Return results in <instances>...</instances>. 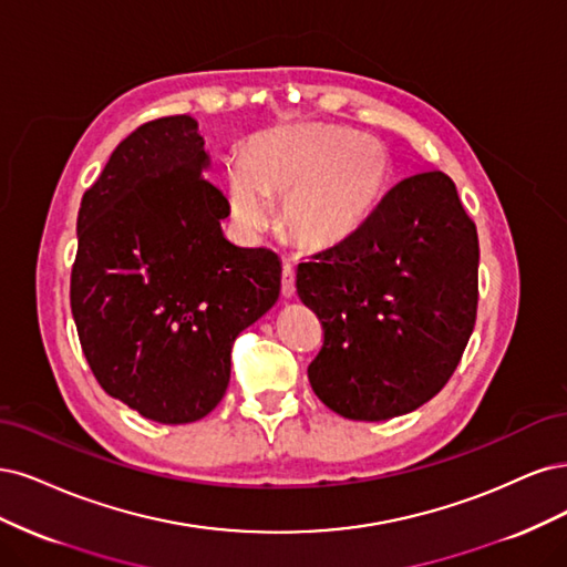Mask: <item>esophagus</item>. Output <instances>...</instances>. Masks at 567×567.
<instances>
[{
    "instance_id": "esophagus-1",
    "label": "esophagus",
    "mask_w": 567,
    "mask_h": 567,
    "mask_svg": "<svg viewBox=\"0 0 567 567\" xmlns=\"http://www.w3.org/2000/svg\"><path fill=\"white\" fill-rule=\"evenodd\" d=\"M282 297L285 299H291L295 297V268H291V264H285L282 266Z\"/></svg>"
}]
</instances>
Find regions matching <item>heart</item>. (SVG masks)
Returning <instances> with one entry per match:
<instances>
[{
  "label": "heart",
  "mask_w": 567,
  "mask_h": 567,
  "mask_svg": "<svg viewBox=\"0 0 567 567\" xmlns=\"http://www.w3.org/2000/svg\"><path fill=\"white\" fill-rule=\"evenodd\" d=\"M391 184L383 145L343 126L297 124L254 136L245 164L228 169V207L243 230H259L268 197H282L280 224L306 249L351 240Z\"/></svg>",
  "instance_id": "b5f03b06"
}]
</instances>
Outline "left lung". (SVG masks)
<instances>
[{
  "mask_svg": "<svg viewBox=\"0 0 567 567\" xmlns=\"http://www.w3.org/2000/svg\"><path fill=\"white\" fill-rule=\"evenodd\" d=\"M297 295L322 324L308 379L327 408L383 422L429 403L478 310V233L452 178L400 181L351 240L299 264Z\"/></svg>",
  "mask_w": 567,
  "mask_h": 567,
  "instance_id": "obj_1",
  "label": "left lung"
}]
</instances>
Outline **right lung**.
Instances as JSON below:
<instances>
[{"label": "right lung", "instance_id": "add662e5", "mask_svg": "<svg viewBox=\"0 0 567 567\" xmlns=\"http://www.w3.org/2000/svg\"><path fill=\"white\" fill-rule=\"evenodd\" d=\"M190 115L126 136L78 214L70 308L101 389L159 424L207 416L230 349L280 295V259L221 233L228 199Z\"/></svg>", "mask_w": 567, "mask_h": 567}]
</instances>
